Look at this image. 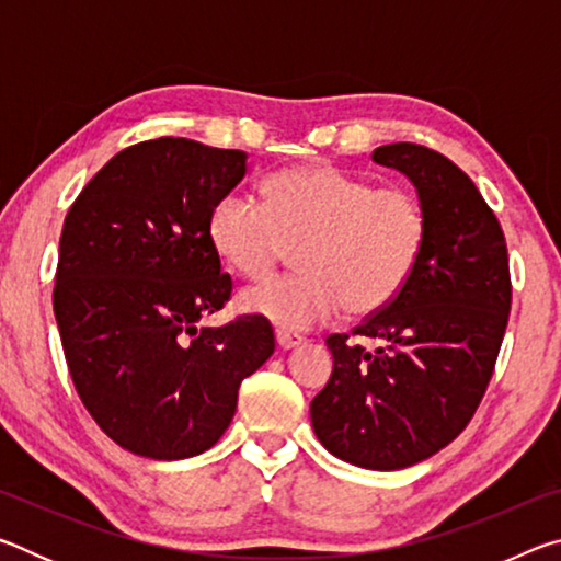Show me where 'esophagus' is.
Returning a JSON list of instances; mask_svg holds the SVG:
<instances>
[{"label": "esophagus", "instance_id": "obj_1", "mask_svg": "<svg viewBox=\"0 0 561 561\" xmlns=\"http://www.w3.org/2000/svg\"><path fill=\"white\" fill-rule=\"evenodd\" d=\"M304 336H299V334H291V331H284V329H277V344L284 348V351H289V348H297V346H301L304 344Z\"/></svg>", "mask_w": 561, "mask_h": 561}]
</instances>
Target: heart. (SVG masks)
<instances>
[{"label": "heart", "instance_id": "heart-1", "mask_svg": "<svg viewBox=\"0 0 561 561\" xmlns=\"http://www.w3.org/2000/svg\"><path fill=\"white\" fill-rule=\"evenodd\" d=\"M264 205L232 190L213 205L207 234L247 279L277 267L297 247L301 272L247 289L240 307L284 331L386 309L411 282L428 240V213L411 187L381 185L314 163L272 173Z\"/></svg>", "mask_w": 561, "mask_h": 561}]
</instances>
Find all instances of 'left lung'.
Listing matches in <instances>:
<instances>
[{
  "label": "left lung",
  "instance_id": "obj_1",
  "mask_svg": "<svg viewBox=\"0 0 561 561\" xmlns=\"http://www.w3.org/2000/svg\"><path fill=\"white\" fill-rule=\"evenodd\" d=\"M378 165L411 180L428 213V240L405 289L351 334H331L329 383L311 401L319 443L351 465L403 470L453 443L495 371L512 284L495 213L462 170L435 150L391 144Z\"/></svg>",
  "mask_w": 561,
  "mask_h": 561
}]
</instances>
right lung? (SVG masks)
I'll use <instances>...</instances> for the list:
<instances>
[{
	"label": "right lung",
	"instance_id": "right-lung-1",
	"mask_svg": "<svg viewBox=\"0 0 561 561\" xmlns=\"http://www.w3.org/2000/svg\"><path fill=\"white\" fill-rule=\"evenodd\" d=\"M244 173L242 150L144 140L113 156L64 220L54 314L69 374L99 428L144 458L213 448L240 383L274 354L257 314L197 329L232 294L207 220Z\"/></svg>",
	"mask_w": 561,
	"mask_h": 561
}]
</instances>
